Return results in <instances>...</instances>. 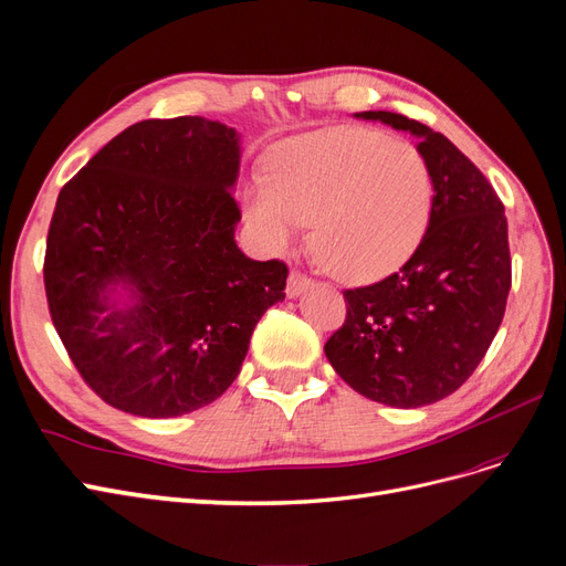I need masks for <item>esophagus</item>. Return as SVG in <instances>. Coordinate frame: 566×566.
Returning a JSON list of instances; mask_svg holds the SVG:
<instances>
[{
    "label": "esophagus",
    "mask_w": 566,
    "mask_h": 566,
    "mask_svg": "<svg viewBox=\"0 0 566 566\" xmlns=\"http://www.w3.org/2000/svg\"><path fill=\"white\" fill-rule=\"evenodd\" d=\"M310 284H312V277H307L305 272H301V270H291V272H289V277H286V296H289V298H296V296H301L303 291H305Z\"/></svg>",
    "instance_id": "34e87169"
}]
</instances>
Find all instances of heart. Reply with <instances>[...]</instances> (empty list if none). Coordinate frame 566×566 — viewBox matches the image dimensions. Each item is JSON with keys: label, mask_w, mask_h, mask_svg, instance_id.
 Here are the masks:
<instances>
[{"label": "heart", "mask_w": 566, "mask_h": 566, "mask_svg": "<svg viewBox=\"0 0 566 566\" xmlns=\"http://www.w3.org/2000/svg\"><path fill=\"white\" fill-rule=\"evenodd\" d=\"M431 207V172L412 144L340 128L282 146L247 212L272 247L312 221V249L324 263L347 280H375L420 247Z\"/></svg>", "instance_id": "1"}]
</instances>
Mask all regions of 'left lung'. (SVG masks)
Wrapping results in <instances>:
<instances>
[{"label": "left lung", "instance_id": "1", "mask_svg": "<svg viewBox=\"0 0 566 566\" xmlns=\"http://www.w3.org/2000/svg\"><path fill=\"white\" fill-rule=\"evenodd\" d=\"M422 137L417 151L433 181L427 233L389 277L345 289V324L324 352L366 399L420 408L462 387L504 319L511 251L504 205L485 175L429 125L391 112H361Z\"/></svg>", "mask_w": 566, "mask_h": 566}]
</instances>
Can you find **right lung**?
I'll list each match as a JSON object with an SVG mask.
<instances>
[{"label": "right lung", "mask_w": 566, "mask_h": 566, "mask_svg": "<svg viewBox=\"0 0 566 566\" xmlns=\"http://www.w3.org/2000/svg\"><path fill=\"white\" fill-rule=\"evenodd\" d=\"M238 142L200 116L139 120L57 196L51 319L83 382L123 412L177 417L217 401L256 322L284 298L286 263L251 261L235 244ZM112 283L138 303L116 311L103 296Z\"/></svg>", "instance_id": "obj_1"}]
</instances>
